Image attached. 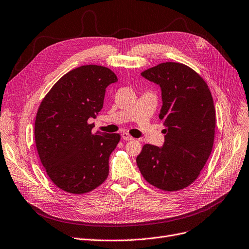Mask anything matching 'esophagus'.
<instances>
[{
	"instance_id": "esophagus-1",
	"label": "esophagus",
	"mask_w": 249,
	"mask_h": 249,
	"mask_svg": "<svg viewBox=\"0 0 249 249\" xmlns=\"http://www.w3.org/2000/svg\"><path fill=\"white\" fill-rule=\"evenodd\" d=\"M122 138H123L124 140H127V142H128V140H133V139H134L131 135H129L127 132H123V133H122Z\"/></svg>"
}]
</instances>
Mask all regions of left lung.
I'll return each mask as SVG.
<instances>
[{"mask_svg":"<svg viewBox=\"0 0 249 249\" xmlns=\"http://www.w3.org/2000/svg\"><path fill=\"white\" fill-rule=\"evenodd\" d=\"M160 86V119L166 126L163 147L144 144L136 163L143 178L164 191H178L196 180L212 153L215 112L200 75L176 62L160 63L142 73Z\"/></svg>","mask_w":249,"mask_h":249,"instance_id":"8db88e82","label":"left lung"}]
</instances>
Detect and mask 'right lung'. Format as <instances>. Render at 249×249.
<instances>
[{
  "label": "right lung",
  "instance_id": "right-lung-1",
  "mask_svg": "<svg viewBox=\"0 0 249 249\" xmlns=\"http://www.w3.org/2000/svg\"><path fill=\"white\" fill-rule=\"evenodd\" d=\"M116 81L111 69L84 65L62 76L38 107L37 154L50 179L65 192L88 193L109 175V158L121 136L92 133L89 119L99 115L107 86Z\"/></svg>",
  "mask_w": 249,
  "mask_h": 249
}]
</instances>
